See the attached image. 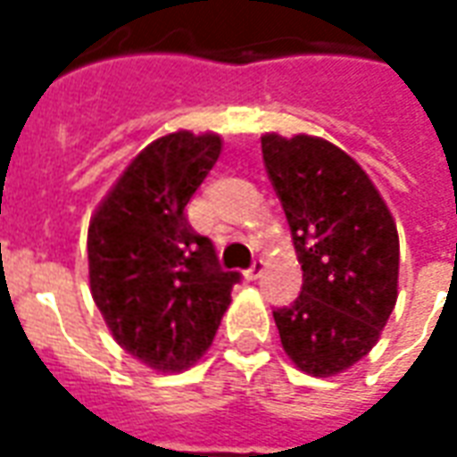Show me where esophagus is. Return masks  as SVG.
Segmentation results:
<instances>
[{"label":"esophagus","mask_w":457,"mask_h":457,"mask_svg":"<svg viewBox=\"0 0 457 457\" xmlns=\"http://www.w3.org/2000/svg\"><path fill=\"white\" fill-rule=\"evenodd\" d=\"M262 271H264V262H262V259H254L252 267L245 271V278H247V281H254V278L262 277Z\"/></svg>","instance_id":"34e87169"}]
</instances>
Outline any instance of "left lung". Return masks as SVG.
<instances>
[{"mask_svg":"<svg viewBox=\"0 0 457 457\" xmlns=\"http://www.w3.org/2000/svg\"><path fill=\"white\" fill-rule=\"evenodd\" d=\"M262 154L303 271L294 306L274 311L281 347L301 372L336 377L372 350L396 306V222L333 141L267 131Z\"/></svg>","mask_w":457,"mask_h":457,"instance_id":"left-lung-1","label":"left lung"}]
</instances>
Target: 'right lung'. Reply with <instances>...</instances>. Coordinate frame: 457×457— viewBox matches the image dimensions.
Masks as SVG:
<instances>
[{
    "instance_id": "1",
    "label": "right lung",
    "mask_w": 457,
    "mask_h": 457,
    "mask_svg": "<svg viewBox=\"0 0 457 457\" xmlns=\"http://www.w3.org/2000/svg\"><path fill=\"white\" fill-rule=\"evenodd\" d=\"M222 149L215 131H170L129 161L87 228L95 306L121 350L154 372H183L205 354L232 303L237 271L186 220Z\"/></svg>"
}]
</instances>
